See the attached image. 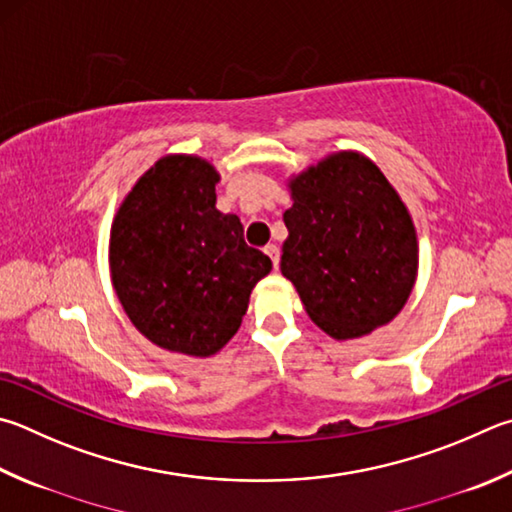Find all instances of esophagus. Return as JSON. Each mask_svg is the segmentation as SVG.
<instances>
[{"label":"esophagus","instance_id":"34e87169","mask_svg":"<svg viewBox=\"0 0 512 512\" xmlns=\"http://www.w3.org/2000/svg\"><path fill=\"white\" fill-rule=\"evenodd\" d=\"M264 253H266L268 257H271L273 266L280 264V246H275V244H268V246L264 248Z\"/></svg>","mask_w":512,"mask_h":512}]
</instances>
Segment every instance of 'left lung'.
Returning a JSON list of instances; mask_svg holds the SVG:
<instances>
[{"label":"left lung","mask_w":512,"mask_h":512,"mask_svg":"<svg viewBox=\"0 0 512 512\" xmlns=\"http://www.w3.org/2000/svg\"><path fill=\"white\" fill-rule=\"evenodd\" d=\"M293 206L282 275L331 338L367 336L394 320L418 271L410 212L385 174L358 152H338L288 181Z\"/></svg>","instance_id":"1"}]
</instances>
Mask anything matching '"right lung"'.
I'll return each instance as SVG.
<instances>
[{"label":"right lung","instance_id":"1","mask_svg":"<svg viewBox=\"0 0 512 512\" xmlns=\"http://www.w3.org/2000/svg\"><path fill=\"white\" fill-rule=\"evenodd\" d=\"M219 174L199 156H163L114 217L111 282L127 318L161 349L208 358L235 336L271 259L215 208Z\"/></svg>","mask_w":512,"mask_h":512}]
</instances>
